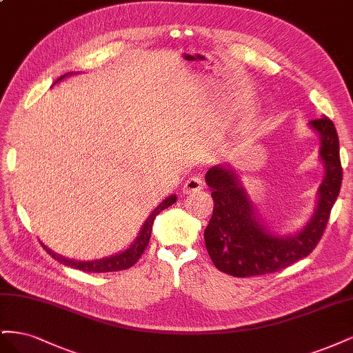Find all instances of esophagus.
<instances>
[{
  "mask_svg": "<svg viewBox=\"0 0 353 353\" xmlns=\"http://www.w3.org/2000/svg\"><path fill=\"white\" fill-rule=\"evenodd\" d=\"M203 188V183H201V178L199 176H191L185 181L184 184V193L185 194H191V193H197Z\"/></svg>",
  "mask_w": 353,
  "mask_h": 353,
  "instance_id": "34e87169",
  "label": "esophagus"
}]
</instances>
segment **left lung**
Listing matches in <instances>:
<instances>
[{"label":"left lung","mask_w":353,"mask_h":353,"mask_svg":"<svg viewBox=\"0 0 353 353\" xmlns=\"http://www.w3.org/2000/svg\"><path fill=\"white\" fill-rule=\"evenodd\" d=\"M309 125L321 138L319 154L325 175L318 188L314 216L301 232L287 237L275 236L256 216L253 203L234 170L216 165L206 172L213 213L205 230V241L219 271L240 279L272 274L306 258L321 240L339 196L343 169L334 123L328 117H321L309 121Z\"/></svg>","instance_id":"8db88e82"}]
</instances>
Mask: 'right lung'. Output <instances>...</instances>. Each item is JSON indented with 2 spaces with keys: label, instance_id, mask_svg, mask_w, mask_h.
<instances>
[{
  "label": "right lung",
  "instance_id": "obj_1",
  "mask_svg": "<svg viewBox=\"0 0 353 353\" xmlns=\"http://www.w3.org/2000/svg\"><path fill=\"white\" fill-rule=\"evenodd\" d=\"M68 74H72V73H66L63 74V77H60L57 79L61 81L65 77H68ZM176 201V196H170L168 199H165L160 205L150 213V216H148L144 222V225L140 231V234H138L137 239L134 240V243L128 248L125 252H121L117 254H113V256H109V258H104V259H97V261H88V262H81V261H72V259H66L63 258V256L51 252L47 245H44L46 252L52 256L56 261H59L60 263L66 265V266H70V268H74V270H79V271H83V272H113V271H122V270H128L131 268V266L134 263H137V261L141 258V254L144 253L145 248L148 245V241H150V236H152V228H153V222H154V218L159 215L160 212L165 210L166 208H169L170 205H174V203Z\"/></svg>",
  "mask_w": 353,
  "mask_h": 353
}]
</instances>
